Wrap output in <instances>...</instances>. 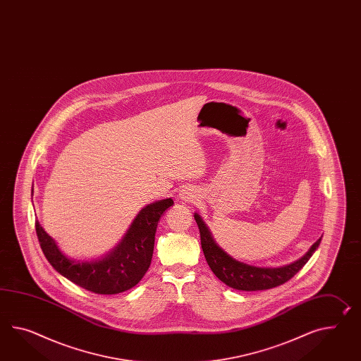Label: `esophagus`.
Masks as SVG:
<instances>
[{"instance_id": "1", "label": "esophagus", "mask_w": 361, "mask_h": 361, "mask_svg": "<svg viewBox=\"0 0 361 361\" xmlns=\"http://www.w3.org/2000/svg\"><path fill=\"white\" fill-rule=\"evenodd\" d=\"M180 198H181L183 201H185V202H192L194 200H197V193L194 192L193 189L186 188L184 190H181Z\"/></svg>"}]
</instances>
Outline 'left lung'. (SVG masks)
I'll list each match as a JSON object with an SVG mask.
<instances>
[{
    "mask_svg": "<svg viewBox=\"0 0 361 361\" xmlns=\"http://www.w3.org/2000/svg\"><path fill=\"white\" fill-rule=\"evenodd\" d=\"M194 219L201 233V245L203 255L210 266L212 273L215 274L220 281L226 283L231 288L238 290H264L278 287L283 283L290 281L307 264L309 258L316 252L317 247L321 243L318 238L316 243L309 249L308 253L300 258L293 264L269 269V267H255L250 264L238 262L229 257L224 250L215 244L214 238L202 218L198 214H194Z\"/></svg>",
    "mask_w": 361,
    "mask_h": 361,
    "instance_id": "obj_1",
    "label": "left lung"
}]
</instances>
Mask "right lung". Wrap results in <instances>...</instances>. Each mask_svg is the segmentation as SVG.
Instances as JSON below:
<instances>
[{"label":"right lung","mask_w":361,"mask_h":361,"mask_svg":"<svg viewBox=\"0 0 361 361\" xmlns=\"http://www.w3.org/2000/svg\"><path fill=\"white\" fill-rule=\"evenodd\" d=\"M173 204L171 198L142 209L115 250L102 261L74 262L65 255L35 220L36 235L48 262L57 273L85 290L99 295H116L130 290L149 270L158 220Z\"/></svg>","instance_id":"add662e5"}]
</instances>
